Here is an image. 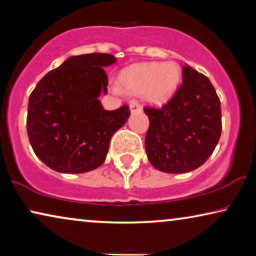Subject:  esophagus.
I'll list each match as a JSON object with an SVG mask.
<instances>
[{
    "label": "esophagus",
    "instance_id": "esophagus-1",
    "mask_svg": "<svg viewBox=\"0 0 256 256\" xmlns=\"http://www.w3.org/2000/svg\"><path fill=\"white\" fill-rule=\"evenodd\" d=\"M129 108H130L132 113H136V112H140L142 110L141 104H140L138 101H132L130 104H129Z\"/></svg>",
    "mask_w": 256,
    "mask_h": 256
}]
</instances>
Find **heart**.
Returning <instances> with one entry per match:
<instances>
[{
    "instance_id": "b5f03b06",
    "label": "heart",
    "mask_w": 256,
    "mask_h": 256,
    "mask_svg": "<svg viewBox=\"0 0 256 256\" xmlns=\"http://www.w3.org/2000/svg\"><path fill=\"white\" fill-rule=\"evenodd\" d=\"M182 79V70L174 62H142L124 68L120 74L121 86L134 94L143 96L152 104L166 102L176 92ZM114 90L121 93L120 86Z\"/></svg>"
}]
</instances>
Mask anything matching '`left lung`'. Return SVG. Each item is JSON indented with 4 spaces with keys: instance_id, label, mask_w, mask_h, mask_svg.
Wrapping results in <instances>:
<instances>
[{
    "instance_id": "8db88e82",
    "label": "left lung",
    "mask_w": 256,
    "mask_h": 256,
    "mask_svg": "<svg viewBox=\"0 0 256 256\" xmlns=\"http://www.w3.org/2000/svg\"><path fill=\"white\" fill-rule=\"evenodd\" d=\"M149 118L146 152L157 170L184 174L202 166L222 134V108L208 76L183 66V84L160 108L144 107Z\"/></svg>"
}]
</instances>
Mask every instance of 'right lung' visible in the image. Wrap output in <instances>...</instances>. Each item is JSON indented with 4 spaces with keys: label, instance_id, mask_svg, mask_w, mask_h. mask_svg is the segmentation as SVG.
Here are the masks:
<instances>
[{
    "label": "right lung",
    "instance_id": "1",
    "mask_svg": "<svg viewBox=\"0 0 256 256\" xmlns=\"http://www.w3.org/2000/svg\"><path fill=\"white\" fill-rule=\"evenodd\" d=\"M110 54L73 56L40 80L29 96L26 132L34 154L52 170L84 174L106 160L112 136L127 122V104L104 110L98 99L107 93L104 68Z\"/></svg>",
    "mask_w": 256,
    "mask_h": 256
}]
</instances>
